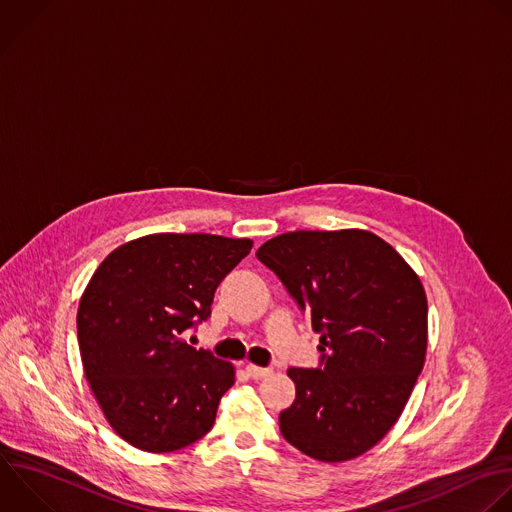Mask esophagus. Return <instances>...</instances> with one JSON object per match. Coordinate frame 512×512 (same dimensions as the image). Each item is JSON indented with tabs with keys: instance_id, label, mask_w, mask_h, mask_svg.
Wrapping results in <instances>:
<instances>
[{
	"instance_id": "34e87169",
	"label": "esophagus",
	"mask_w": 512,
	"mask_h": 512,
	"mask_svg": "<svg viewBox=\"0 0 512 512\" xmlns=\"http://www.w3.org/2000/svg\"><path fill=\"white\" fill-rule=\"evenodd\" d=\"M245 372L253 378V380H263L271 374V368H259V366H253V364H247L245 366Z\"/></svg>"
}]
</instances>
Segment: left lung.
<instances>
[{
    "label": "left lung",
    "instance_id": "left-lung-1",
    "mask_svg": "<svg viewBox=\"0 0 512 512\" xmlns=\"http://www.w3.org/2000/svg\"><path fill=\"white\" fill-rule=\"evenodd\" d=\"M319 333L321 364L291 368L283 438L321 462L358 458L398 422L424 368L428 301L416 271L364 229L293 231L257 249Z\"/></svg>",
    "mask_w": 512,
    "mask_h": 512
}]
</instances>
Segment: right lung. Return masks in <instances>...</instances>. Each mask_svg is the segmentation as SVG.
Segmentation results:
<instances>
[{
    "mask_svg": "<svg viewBox=\"0 0 512 512\" xmlns=\"http://www.w3.org/2000/svg\"><path fill=\"white\" fill-rule=\"evenodd\" d=\"M251 239L156 233L116 247L88 281L76 323L86 380L114 432L144 452H175L215 424L235 368L183 333L211 315L219 283Z\"/></svg>",
    "mask_w": 512,
    "mask_h": 512,
    "instance_id": "1",
    "label": "right lung"
}]
</instances>
